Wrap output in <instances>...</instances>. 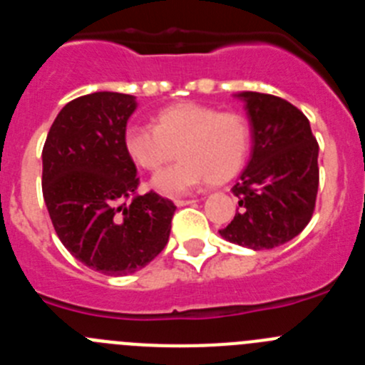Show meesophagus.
<instances>
[{"label": "esophagus", "mask_w": 365, "mask_h": 365, "mask_svg": "<svg viewBox=\"0 0 365 365\" xmlns=\"http://www.w3.org/2000/svg\"><path fill=\"white\" fill-rule=\"evenodd\" d=\"M192 202L195 201H193V199H175L177 206H186V205H192Z\"/></svg>", "instance_id": "34e87169"}]
</instances>
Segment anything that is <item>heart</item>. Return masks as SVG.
I'll return each mask as SVG.
<instances>
[{
	"label": "heart",
	"mask_w": 365,
	"mask_h": 365,
	"mask_svg": "<svg viewBox=\"0 0 365 365\" xmlns=\"http://www.w3.org/2000/svg\"><path fill=\"white\" fill-rule=\"evenodd\" d=\"M125 153L146 172H157L179 157L175 166L151 180L164 195H182L201 182L222 185L243 168L250 148V128L241 113L221 111L197 102H182L157 113L153 128L130 125Z\"/></svg>",
	"instance_id": "heart-1"
}]
</instances>
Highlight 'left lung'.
Here are the masks:
<instances>
[{"instance_id":"8db88e82","label":"left lung","mask_w":365,"mask_h":365,"mask_svg":"<svg viewBox=\"0 0 365 365\" xmlns=\"http://www.w3.org/2000/svg\"><path fill=\"white\" fill-rule=\"evenodd\" d=\"M252 153L232 188L240 210L221 237L252 250L291 241L307 227L318 193V143L298 108L274 95L243 91Z\"/></svg>"}]
</instances>
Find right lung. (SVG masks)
Wrapping results in <instances>:
<instances>
[{
  "label": "right lung",
  "instance_id": "add662e5",
  "mask_svg": "<svg viewBox=\"0 0 365 365\" xmlns=\"http://www.w3.org/2000/svg\"><path fill=\"white\" fill-rule=\"evenodd\" d=\"M133 95L98 91L62 108L41 151L45 206L63 247L108 276L143 269L166 247L175 205L137 195L138 177L124 148Z\"/></svg>",
  "mask_w": 365,
  "mask_h": 365
}]
</instances>
